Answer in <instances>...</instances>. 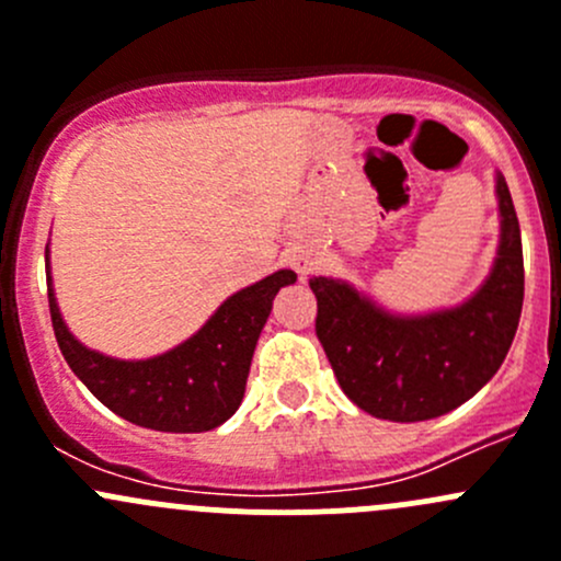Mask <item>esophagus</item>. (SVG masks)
<instances>
[{"label":"esophagus","mask_w":561,"mask_h":561,"mask_svg":"<svg viewBox=\"0 0 561 561\" xmlns=\"http://www.w3.org/2000/svg\"><path fill=\"white\" fill-rule=\"evenodd\" d=\"M298 271H301V274H304V271H307V263H304V260H298Z\"/></svg>","instance_id":"34e87169"}]
</instances>
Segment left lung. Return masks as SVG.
Wrapping results in <instances>:
<instances>
[{"label":"left lung","instance_id":"obj_1","mask_svg":"<svg viewBox=\"0 0 561 561\" xmlns=\"http://www.w3.org/2000/svg\"><path fill=\"white\" fill-rule=\"evenodd\" d=\"M502 244L489 282L450 312L393 317L350 285L317 276L314 331L339 386L369 415L428 421L472 399L505 360L524 304V252L505 179H496Z\"/></svg>","mask_w":561,"mask_h":561}]
</instances>
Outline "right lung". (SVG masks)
Returning a JSON list of instances; mask_svg holds the SVG:
<instances>
[{
  "label": "right lung",
  "instance_id": "right-lung-1",
  "mask_svg": "<svg viewBox=\"0 0 561 561\" xmlns=\"http://www.w3.org/2000/svg\"><path fill=\"white\" fill-rule=\"evenodd\" d=\"M293 271H276L236 293L192 339L151 360H113L70 336L48 287V309L61 355L111 412L154 432H211L244 399L254 344L271 314L279 287L293 285Z\"/></svg>",
  "mask_w": 561,
  "mask_h": 561
}]
</instances>
